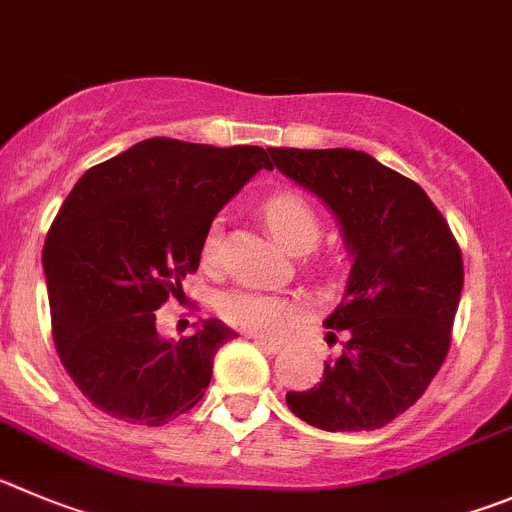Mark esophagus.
Listing matches in <instances>:
<instances>
[{"mask_svg":"<svg viewBox=\"0 0 512 512\" xmlns=\"http://www.w3.org/2000/svg\"><path fill=\"white\" fill-rule=\"evenodd\" d=\"M250 338H255V343H260V346H265L267 351H280V348L285 346L283 341H280V338H270V336H250Z\"/></svg>","mask_w":512,"mask_h":512,"instance_id":"obj_1","label":"esophagus"}]
</instances>
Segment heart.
Listing matches in <instances>:
<instances>
[{
	"instance_id": "heart-1",
	"label": "heart",
	"mask_w": 512,
	"mask_h": 512,
	"mask_svg": "<svg viewBox=\"0 0 512 512\" xmlns=\"http://www.w3.org/2000/svg\"><path fill=\"white\" fill-rule=\"evenodd\" d=\"M267 227L290 252L313 250L321 240V217L298 191H278L262 204ZM219 222L212 224L204 240V260L212 262L219 252ZM217 313L224 323L252 333H278L295 318L298 308L283 295L252 288H229L217 298Z\"/></svg>"
}]
</instances>
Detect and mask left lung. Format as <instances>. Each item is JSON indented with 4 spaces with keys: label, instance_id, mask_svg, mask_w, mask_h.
<instances>
[{
    "label": "left lung",
    "instance_id": "obj_1",
    "mask_svg": "<svg viewBox=\"0 0 512 512\" xmlns=\"http://www.w3.org/2000/svg\"><path fill=\"white\" fill-rule=\"evenodd\" d=\"M272 164L323 199L351 255L326 318L343 353L323 379L288 391L295 417L328 432H371L407 412L442 369L460 305L462 252L417 181L353 148H270Z\"/></svg>",
    "mask_w": 512,
    "mask_h": 512
}]
</instances>
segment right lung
<instances>
[{
  "instance_id": "obj_1",
  "label": "right lung",
  "mask_w": 512,
  "mask_h": 512,
  "mask_svg": "<svg viewBox=\"0 0 512 512\" xmlns=\"http://www.w3.org/2000/svg\"><path fill=\"white\" fill-rule=\"evenodd\" d=\"M260 169V146L146 138L80 176L47 232L42 265L57 356L85 399L123 422L161 427L212 381L234 338L217 318L166 341L156 310L194 275L219 209Z\"/></svg>"
}]
</instances>
